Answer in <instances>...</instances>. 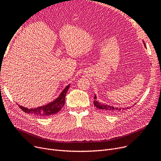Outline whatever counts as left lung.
Instances as JSON below:
<instances>
[{
    "label": "left lung",
    "instance_id": "obj_1",
    "mask_svg": "<svg viewBox=\"0 0 161 161\" xmlns=\"http://www.w3.org/2000/svg\"><path fill=\"white\" fill-rule=\"evenodd\" d=\"M144 45H145V44H144ZM145 46H146V45H145ZM94 99H95V100H94V105L95 106V107H97L98 109H102V110H104V112L115 113V112H117L123 110V109H129V108H114L113 106H108L107 104H101L100 103L98 102V101L97 100V97H96L95 95Z\"/></svg>",
    "mask_w": 161,
    "mask_h": 161
}]
</instances>
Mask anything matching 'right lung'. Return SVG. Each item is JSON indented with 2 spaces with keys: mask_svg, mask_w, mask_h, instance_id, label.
Wrapping results in <instances>:
<instances>
[{
  "mask_svg": "<svg viewBox=\"0 0 161 161\" xmlns=\"http://www.w3.org/2000/svg\"><path fill=\"white\" fill-rule=\"evenodd\" d=\"M69 87L70 85L66 86V88L63 91L61 95H59V97L55 100L48 104L46 106H41L34 109H28L21 106H19V108H21V110H23L25 113L33 114L39 117H46L48 115L55 114L60 111L62 108L64 106L65 102V96L68 90L69 89Z\"/></svg>",
  "mask_w": 161,
  "mask_h": 161,
  "instance_id": "right-lung-1",
  "label": "right lung"
}]
</instances>
